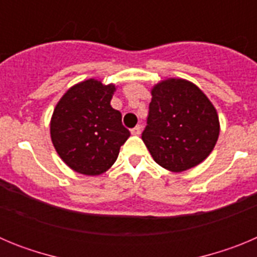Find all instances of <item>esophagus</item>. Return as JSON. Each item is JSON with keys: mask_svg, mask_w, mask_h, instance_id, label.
Here are the masks:
<instances>
[{"mask_svg": "<svg viewBox=\"0 0 257 257\" xmlns=\"http://www.w3.org/2000/svg\"><path fill=\"white\" fill-rule=\"evenodd\" d=\"M131 134H133V135H140V134H142V126L138 124L136 127H134L133 130H131Z\"/></svg>", "mask_w": 257, "mask_h": 257, "instance_id": "obj_1", "label": "esophagus"}]
</instances>
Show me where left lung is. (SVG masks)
I'll list each match as a JSON object with an SVG mask.
<instances>
[{"label": "left lung", "mask_w": 257, "mask_h": 257, "mask_svg": "<svg viewBox=\"0 0 257 257\" xmlns=\"http://www.w3.org/2000/svg\"><path fill=\"white\" fill-rule=\"evenodd\" d=\"M219 133L216 109L194 83L170 78L154 86L142 139L163 169L181 172L199 165Z\"/></svg>", "instance_id": "obj_1"}]
</instances>
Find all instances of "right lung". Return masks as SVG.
<instances>
[{"label": "right lung", "mask_w": 257, "mask_h": 257, "mask_svg": "<svg viewBox=\"0 0 257 257\" xmlns=\"http://www.w3.org/2000/svg\"><path fill=\"white\" fill-rule=\"evenodd\" d=\"M114 85L87 79L70 87L52 113L50 133L60 158L79 174L96 176L112 167L130 131L110 105Z\"/></svg>", "instance_id": "obj_1"}]
</instances>
